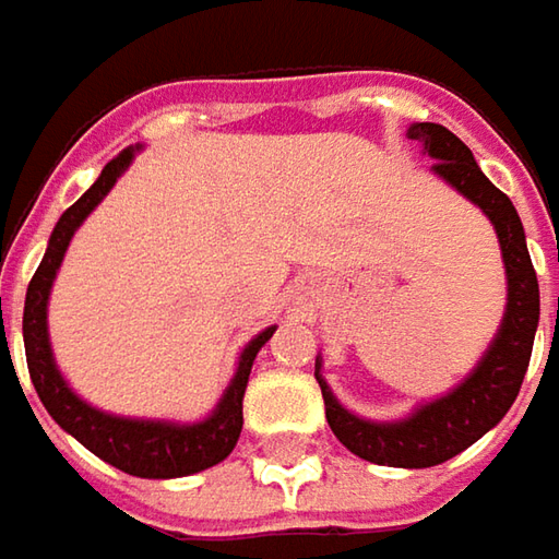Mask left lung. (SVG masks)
Returning a JSON list of instances; mask_svg holds the SVG:
<instances>
[{
	"mask_svg": "<svg viewBox=\"0 0 559 559\" xmlns=\"http://www.w3.org/2000/svg\"><path fill=\"white\" fill-rule=\"evenodd\" d=\"M407 136L419 142L429 158H436L432 170L444 183L454 186L463 199L483 207V214L498 233L507 270V311L501 330L488 345L479 367L457 389L423 404L411 417L397 423H373L345 411L330 392L326 379L320 376V360L313 376L323 392L326 423L335 439L352 454L379 466L423 469L451 461L473 441L483 439L491 426L504 419L510 404L520 395L538 330V276L528 258L526 233L516 207L479 170L473 152L441 123H414Z\"/></svg>",
	"mask_w": 559,
	"mask_h": 559,
	"instance_id": "8db88e82",
	"label": "left lung"
}]
</instances>
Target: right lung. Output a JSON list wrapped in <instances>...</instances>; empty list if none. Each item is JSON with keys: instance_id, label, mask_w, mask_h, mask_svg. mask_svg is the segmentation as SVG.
Segmentation results:
<instances>
[{"instance_id": "right-lung-1", "label": "right lung", "mask_w": 559, "mask_h": 559, "mask_svg": "<svg viewBox=\"0 0 559 559\" xmlns=\"http://www.w3.org/2000/svg\"><path fill=\"white\" fill-rule=\"evenodd\" d=\"M133 155H136V148H123L118 158L105 164L96 183L90 186L55 224L49 248H46L39 267L33 273L31 286H27L24 352H27L33 389L43 401V407L49 411V417L64 432H71L96 457L130 473V476L177 479V476H192V473H202L207 466L221 463L236 448L239 432H242V397H246L248 373H251V364L261 352V345L276 333V326H267L264 333H258L248 342L246 352L239 357L233 382L226 385L224 397L217 401L211 417L202 419V423L180 426V423H164V419L111 417V414H102L96 407H90L83 397H76L68 389L64 376L55 367L52 345H49V323H46L49 292H52L55 273L64 261V251L71 246L76 226L83 224L86 214L111 192V186L118 183L120 174L130 167Z\"/></svg>"}]
</instances>
